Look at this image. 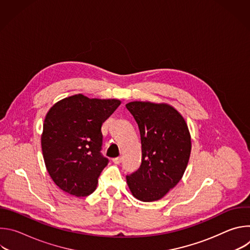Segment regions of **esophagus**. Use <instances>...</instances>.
<instances>
[{
    "instance_id": "34e87169",
    "label": "esophagus",
    "mask_w": 250,
    "mask_h": 250,
    "mask_svg": "<svg viewBox=\"0 0 250 250\" xmlns=\"http://www.w3.org/2000/svg\"><path fill=\"white\" fill-rule=\"evenodd\" d=\"M113 162H114L115 164H120V163L122 162V157H116V158H114V159H113Z\"/></svg>"
}]
</instances>
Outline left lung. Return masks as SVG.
<instances>
[{
  "label": "left lung",
  "mask_w": 250,
  "mask_h": 250,
  "mask_svg": "<svg viewBox=\"0 0 250 250\" xmlns=\"http://www.w3.org/2000/svg\"><path fill=\"white\" fill-rule=\"evenodd\" d=\"M126 109L140 132L142 159L139 168L126 176L132 195L153 202L174 188L186 170L191 138L183 117L166 104L131 102Z\"/></svg>",
  "instance_id": "1"
}]
</instances>
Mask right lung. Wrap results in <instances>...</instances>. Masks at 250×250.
I'll list each match as a JSON object with an SVG mask.
<instances>
[{
	"label": "right lung",
	"instance_id": "add662e5",
	"mask_svg": "<svg viewBox=\"0 0 250 250\" xmlns=\"http://www.w3.org/2000/svg\"><path fill=\"white\" fill-rule=\"evenodd\" d=\"M121 104L119 100L89 99L81 94L55 104L46 115L42 148L46 169L64 192L92 194L109 159L101 150L102 125Z\"/></svg>",
	"mask_w": 250,
	"mask_h": 250
}]
</instances>
